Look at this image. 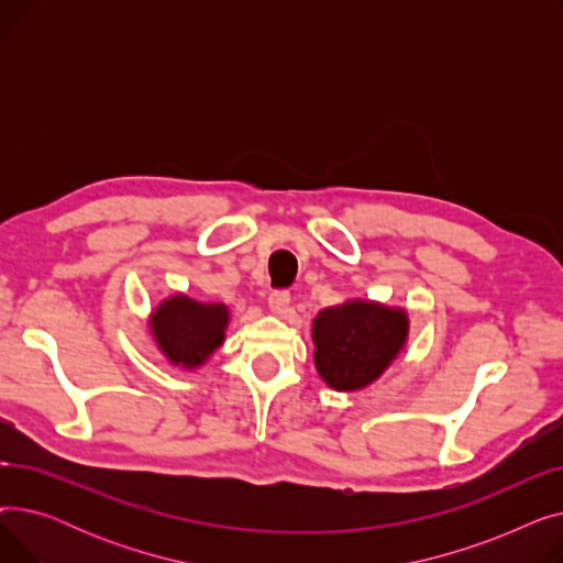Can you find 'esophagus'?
I'll return each mask as SVG.
<instances>
[{
	"label": "esophagus",
	"instance_id": "34e87169",
	"mask_svg": "<svg viewBox=\"0 0 563 563\" xmlns=\"http://www.w3.org/2000/svg\"><path fill=\"white\" fill-rule=\"evenodd\" d=\"M289 301H291L289 291H274L272 297H269V310L274 314H283L289 308Z\"/></svg>",
	"mask_w": 563,
	"mask_h": 563
}]
</instances>
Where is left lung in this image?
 <instances>
[{"mask_svg":"<svg viewBox=\"0 0 563 563\" xmlns=\"http://www.w3.org/2000/svg\"><path fill=\"white\" fill-rule=\"evenodd\" d=\"M408 312L369 299H349L312 319L314 367L338 393L363 390L406 346Z\"/></svg>","mask_w":563,"mask_h":563,"instance_id":"obj_1","label":"left lung"}]
</instances>
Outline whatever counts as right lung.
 Listing matches in <instances>:
<instances>
[{"label": "right lung", "instance_id": "right-lung-1", "mask_svg": "<svg viewBox=\"0 0 563 563\" xmlns=\"http://www.w3.org/2000/svg\"><path fill=\"white\" fill-rule=\"evenodd\" d=\"M228 321V306L202 303L177 291L151 312L147 329L173 367L191 372L223 344Z\"/></svg>", "mask_w": 563, "mask_h": 563}]
</instances>
